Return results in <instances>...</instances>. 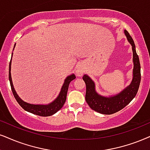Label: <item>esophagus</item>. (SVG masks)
<instances>
[{"mask_svg":"<svg viewBox=\"0 0 150 150\" xmlns=\"http://www.w3.org/2000/svg\"><path fill=\"white\" fill-rule=\"evenodd\" d=\"M84 72H85V69L84 66H82L81 65L77 66V67L76 68V74L77 76L81 77L83 75V74L84 73Z\"/></svg>","mask_w":150,"mask_h":150,"instance_id":"obj_1","label":"esophagus"}]
</instances>
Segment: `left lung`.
I'll return each instance as SVG.
<instances>
[{
	"label": "left lung",
	"mask_w": 150,
	"mask_h": 150,
	"mask_svg": "<svg viewBox=\"0 0 150 150\" xmlns=\"http://www.w3.org/2000/svg\"><path fill=\"white\" fill-rule=\"evenodd\" d=\"M124 32L128 41L132 45L133 51V79L131 84L115 96L105 97L96 92V85L90 77L84 75L82 77L86 86L85 99L87 104L91 109L102 114H113L125 107L135 97L140 86L141 75L139 58L133 39L126 30Z\"/></svg>",
	"instance_id": "left-lung-1"
}]
</instances>
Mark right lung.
Instances as JSON below:
<instances>
[{"instance_id": "obj_1", "label": "right lung", "mask_w": 150, "mask_h": 150, "mask_svg": "<svg viewBox=\"0 0 150 150\" xmlns=\"http://www.w3.org/2000/svg\"><path fill=\"white\" fill-rule=\"evenodd\" d=\"M15 43L14 48H15ZM14 50V49H13ZM13 53L12 54V58ZM11 64H12V59H11L10 62H9V82H10L11 88H12L13 95H14L15 99L19 105L25 111H28V112L33 113V114L40 115V116H50L54 113L57 112L59 110H60L63 107L64 103H65L66 100V96H67L68 89H69V84L71 83V81L76 78L75 74H72L71 75H69L66 77L63 86L62 87L61 91H60L59 94L57 96L54 101L50 102L48 105H33V104L28 103V102H24L23 100L21 99L18 94L16 93V91L13 86V83L12 80V77H11Z\"/></svg>"}]
</instances>
